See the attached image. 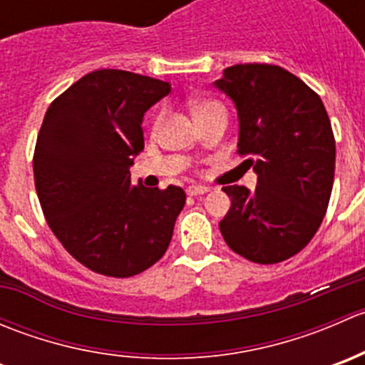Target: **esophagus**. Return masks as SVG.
Listing matches in <instances>:
<instances>
[{"label": "esophagus", "instance_id": "obj_1", "mask_svg": "<svg viewBox=\"0 0 365 365\" xmlns=\"http://www.w3.org/2000/svg\"><path fill=\"white\" fill-rule=\"evenodd\" d=\"M208 192V187L203 185H190L187 187V196H201V194Z\"/></svg>", "mask_w": 365, "mask_h": 365}]
</instances>
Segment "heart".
I'll return each mask as SVG.
<instances>
[{
	"instance_id": "heart-1",
	"label": "heart",
	"mask_w": 365,
	"mask_h": 365,
	"mask_svg": "<svg viewBox=\"0 0 365 365\" xmlns=\"http://www.w3.org/2000/svg\"><path fill=\"white\" fill-rule=\"evenodd\" d=\"M213 109H224L222 106L219 104V102H213V101H203V102H194L192 104V111H194V116H197V114H203V113H208V111H213ZM162 121V114L155 118V121H153V130H157L159 128Z\"/></svg>"
}]
</instances>
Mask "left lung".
Returning <instances> with one entry per match:
<instances>
[{
	"label": "left lung",
	"mask_w": 365,
	"mask_h": 365,
	"mask_svg": "<svg viewBox=\"0 0 365 365\" xmlns=\"http://www.w3.org/2000/svg\"><path fill=\"white\" fill-rule=\"evenodd\" d=\"M213 84L235 102L237 153L257 175L252 192L222 189L231 208L220 233L245 259L281 263L311 242L329 208L336 169L330 118L319 95L277 65H233Z\"/></svg>",
	"instance_id": "obj_1"
}]
</instances>
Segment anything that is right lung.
I'll return each instance as SVG.
<instances>
[{
	"label": "right lung",
	"instance_id": "1",
	"mask_svg": "<svg viewBox=\"0 0 365 365\" xmlns=\"http://www.w3.org/2000/svg\"><path fill=\"white\" fill-rule=\"evenodd\" d=\"M171 84L127 70L86 73L47 109L33 173L54 237L81 264L108 277H132L164 256L182 187L130 185L145 148L143 116Z\"/></svg>",
	"mask_w": 365,
	"mask_h": 365
}]
</instances>
